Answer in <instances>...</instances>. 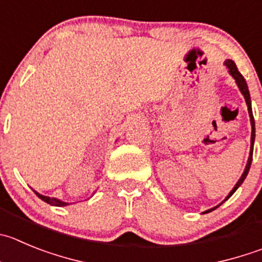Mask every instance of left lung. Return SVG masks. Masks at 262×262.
Returning <instances> with one entry per match:
<instances>
[{
    "label": "left lung",
    "mask_w": 262,
    "mask_h": 262,
    "mask_svg": "<svg viewBox=\"0 0 262 262\" xmlns=\"http://www.w3.org/2000/svg\"><path fill=\"white\" fill-rule=\"evenodd\" d=\"M224 64L226 66L227 71H229V73L231 75V77H233L234 80H235L236 85H238L239 90H241V93L243 94L244 99H246V103H247V107H248V114H249V120H251V126H252V133H251V150H249V156H248V160H247V164H246V168H244V172L242 173L241 178L238 180V182L235 183V186L233 187V190H231L230 192H229V195H227L226 198H225L224 200H222L221 203H220L219 205H216V207H213V208L208 209V211L203 212V213H209V212H212L213 209L219 208L220 205L222 204L224 202H226L229 198L231 196V195L234 194V192L238 190V187L241 186L242 183H243V181L246 180L247 174H248L249 172V168H251V163H252V155H253V145H255V136H256V129H255V119H253V114H252V104H251V95H249V90H248V86H247V82L246 80H244V77L242 76V73L239 72L238 68H236L235 63L233 62L231 59H226L224 62Z\"/></svg>",
    "instance_id": "1"
}]
</instances>
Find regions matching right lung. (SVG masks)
Returning <instances> with one entry per match:
<instances>
[{
    "label": "right lung",
    "instance_id": "right-lung-1",
    "mask_svg": "<svg viewBox=\"0 0 262 262\" xmlns=\"http://www.w3.org/2000/svg\"><path fill=\"white\" fill-rule=\"evenodd\" d=\"M35 191V190H33ZM36 195H37L38 198H40L41 200H43V202H46L48 204L50 205H54V207H66V205H70L71 203H67V202H63V200L58 199V198H50V196H45V195H41L38 194L37 191H35ZM94 194V192H93Z\"/></svg>",
    "mask_w": 262,
    "mask_h": 262
}]
</instances>
